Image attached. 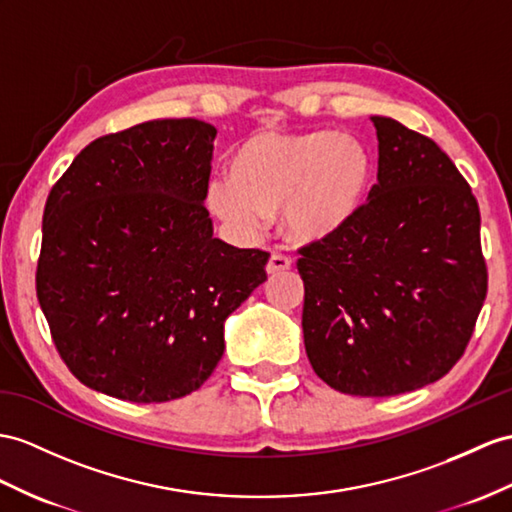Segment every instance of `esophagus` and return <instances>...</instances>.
<instances>
[{"instance_id": "obj_1", "label": "esophagus", "mask_w": 512, "mask_h": 512, "mask_svg": "<svg viewBox=\"0 0 512 512\" xmlns=\"http://www.w3.org/2000/svg\"><path fill=\"white\" fill-rule=\"evenodd\" d=\"M291 265H293V260H291L289 256H284V254H271L269 263H267V273H271V276H276V273H280V271L291 269Z\"/></svg>"}]
</instances>
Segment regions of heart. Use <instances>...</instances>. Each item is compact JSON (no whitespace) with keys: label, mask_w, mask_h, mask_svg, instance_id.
I'll return each instance as SVG.
<instances>
[{"label":"heart","mask_w":512,"mask_h":512,"mask_svg":"<svg viewBox=\"0 0 512 512\" xmlns=\"http://www.w3.org/2000/svg\"><path fill=\"white\" fill-rule=\"evenodd\" d=\"M376 184V158L358 136L310 130L258 136L228 162V182L208 191V208L232 230L254 236L280 213L293 243H326L363 215Z\"/></svg>","instance_id":"b5f03b06"}]
</instances>
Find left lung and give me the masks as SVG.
<instances>
[{
    "label": "left lung",
    "instance_id": "obj_1",
    "mask_svg": "<svg viewBox=\"0 0 512 512\" xmlns=\"http://www.w3.org/2000/svg\"><path fill=\"white\" fill-rule=\"evenodd\" d=\"M378 134V184L350 228L299 249L304 345L332 389L389 397L450 371L486 297L480 210L428 136L391 117Z\"/></svg>",
    "mask_w": 512,
    "mask_h": 512
}]
</instances>
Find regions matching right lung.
I'll list each match as a JSON object with an SVG mask.
<instances>
[{"label":"right lung","mask_w":512,"mask_h":512,"mask_svg":"<svg viewBox=\"0 0 512 512\" xmlns=\"http://www.w3.org/2000/svg\"><path fill=\"white\" fill-rule=\"evenodd\" d=\"M215 136L197 119L106 134L47 197L36 297L93 391L136 404L197 391L226 350L223 323L267 280V252L213 236Z\"/></svg>","instance_id":"1"}]
</instances>
